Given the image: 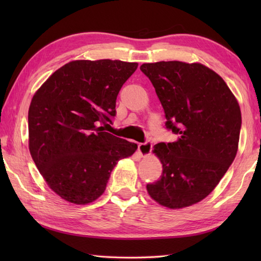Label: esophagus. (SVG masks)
<instances>
[{"instance_id":"1","label":"esophagus","mask_w":261,"mask_h":261,"mask_svg":"<svg viewBox=\"0 0 261 261\" xmlns=\"http://www.w3.org/2000/svg\"><path fill=\"white\" fill-rule=\"evenodd\" d=\"M152 150V143L151 142H145V143H139L138 145V151L140 152L141 157H148Z\"/></svg>"}]
</instances>
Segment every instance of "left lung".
I'll list each match as a JSON object with an SVG mask.
<instances>
[{
  "mask_svg": "<svg viewBox=\"0 0 261 261\" xmlns=\"http://www.w3.org/2000/svg\"><path fill=\"white\" fill-rule=\"evenodd\" d=\"M140 69L163 105L166 126L178 136L153 146L163 174L147 192L165 207L191 206L214 190L236 158L239 103L222 77L203 64L171 60Z\"/></svg>",
  "mask_w": 261,
  "mask_h": 261,
  "instance_id": "8db88e82",
  "label": "left lung"
}]
</instances>
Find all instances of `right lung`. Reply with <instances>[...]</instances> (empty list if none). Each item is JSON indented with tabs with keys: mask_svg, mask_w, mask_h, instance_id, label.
<instances>
[{
	"mask_svg": "<svg viewBox=\"0 0 261 261\" xmlns=\"http://www.w3.org/2000/svg\"><path fill=\"white\" fill-rule=\"evenodd\" d=\"M137 67L138 63L121 60H73L33 95L28 113L29 150L49 188L65 201H95L119 160L137 150V143L102 126L115 115L116 96Z\"/></svg>",
	"mask_w": 261,
	"mask_h": 261,
	"instance_id": "1",
	"label": "right lung"
}]
</instances>
